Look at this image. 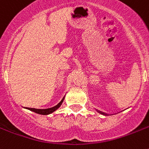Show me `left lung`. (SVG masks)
<instances>
[{"mask_svg": "<svg viewBox=\"0 0 149 149\" xmlns=\"http://www.w3.org/2000/svg\"><path fill=\"white\" fill-rule=\"evenodd\" d=\"M100 113H102V114H104V115H106V113H103V112H100Z\"/></svg>", "mask_w": 149, "mask_h": 149, "instance_id": "left-lung-1", "label": "left lung"}]
</instances>
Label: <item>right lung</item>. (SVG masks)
Segmentation results:
<instances>
[{"label":"right lung","instance_id":"1","mask_svg":"<svg viewBox=\"0 0 149 149\" xmlns=\"http://www.w3.org/2000/svg\"><path fill=\"white\" fill-rule=\"evenodd\" d=\"M64 98H65V96L63 97V98L62 99L59 103L58 104H56V106L52 107H50V108L47 109H36V108H30L31 111H34L35 113H37L38 114H42V115H48L49 113H52V112H54L55 111H56L57 109L61 106V104H63V100H64Z\"/></svg>","mask_w":149,"mask_h":149}]
</instances>
